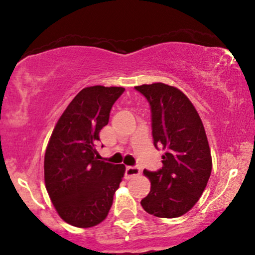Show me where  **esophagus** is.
Returning <instances> with one entry per match:
<instances>
[{
    "label": "esophagus",
    "instance_id": "esophagus-1",
    "mask_svg": "<svg viewBox=\"0 0 255 255\" xmlns=\"http://www.w3.org/2000/svg\"><path fill=\"white\" fill-rule=\"evenodd\" d=\"M140 174V169L137 166H128L125 168V179H132V177L137 176Z\"/></svg>",
    "mask_w": 255,
    "mask_h": 255
}]
</instances>
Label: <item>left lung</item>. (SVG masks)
<instances>
[{
  "instance_id": "1",
  "label": "left lung",
  "mask_w": 255,
  "mask_h": 255,
  "mask_svg": "<svg viewBox=\"0 0 255 255\" xmlns=\"http://www.w3.org/2000/svg\"><path fill=\"white\" fill-rule=\"evenodd\" d=\"M148 101L154 146H161L162 167L144 170L151 190L140 204L160 218H176L200 200L212 168L210 147L196 109L175 87L156 82L134 87Z\"/></svg>"
}]
</instances>
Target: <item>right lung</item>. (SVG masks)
Returning <instances> with one entry per match:
<instances>
[{
  "instance_id": "right-lung-1",
  "label": "right lung",
  "mask_w": 255,
  "mask_h": 255,
  "mask_svg": "<svg viewBox=\"0 0 255 255\" xmlns=\"http://www.w3.org/2000/svg\"><path fill=\"white\" fill-rule=\"evenodd\" d=\"M123 87L83 88L59 118L44 160L45 186L59 216L76 228L103 222L125 166L97 160L95 142Z\"/></svg>"
}]
</instances>
